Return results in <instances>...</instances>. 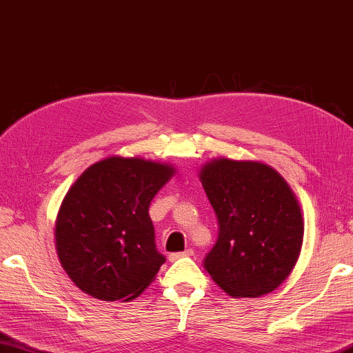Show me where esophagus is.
Listing matches in <instances>:
<instances>
[{
	"instance_id": "esophagus-1",
	"label": "esophagus",
	"mask_w": 353,
	"mask_h": 353,
	"mask_svg": "<svg viewBox=\"0 0 353 353\" xmlns=\"http://www.w3.org/2000/svg\"><path fill=\"white\" fill-rule=\"evenodd\" d=\"M193 249H187V250H183V252H176V254H170V256H168V259H170L171 261H176V260H179V259H182V256H193Z\"/></svg>"
}]
</instances>
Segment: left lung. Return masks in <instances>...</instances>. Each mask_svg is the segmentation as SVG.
<instances>
[{
    "label": "left lung",
    "mask_w": 353,
    "mask_h": 353,
    "mask_svg": "<svg viewBox=\"0 0 353 353\" xmlns=\"http://www.w3.org/2000/svg\"><path fill=\"white\" fill-rule=\"evenodd\" d=\"M199 179L219 222L206 271L231 296L272 292L290 276L303 245V215L292 188L259 161L212 160Z\"/></svg>",
    "instance_id": "8db88e82"
}]
</instances>
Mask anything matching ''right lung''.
Returning a JSON list of instances; mask_svg holds the SVG:
<instances>
[{"instance_id": "obj_1", "label": "right lung", "mask_w": 353, "mask_h": 353, "mask_svg": "<svg viewBox=\"0 0 353 353\" xmlns=\"http://www.w3.org/2000/svg\"><path fill=\"white\" fill-rule=\"evenodd\" d=\"M174 168L109 157L72 183L55 222L63 270L83 293L103 301L138 298L166 261L157 250L150 201Z\"/></svg>"}]
</instances>
